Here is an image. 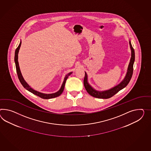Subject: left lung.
<instances>
[{"instance_id":"8db88e82","label":"left lung","mask_w":151,"mask_h":151,"mask_svg":"<svg viewBox=\"0 0 151 151\" xmlns=\"http://www.w3.org/2000/svg\"><path fill=\"white\" fill-rule=\"evenodd\" d=\"M129 44L132 51V56L130 58V61L128 66L127 72L124 79L121 81L118 85L115 86L114 87L107 90L99 91L93 89V87L90 85L88 81V76L85 72V77L84 79V85L86 90L89 94L92 96L99 98V99H109L110 97L114 96L116 93L119 92L122 89H123L127 86L131 80V78L133 73V66L135 61V51L134 48L132 47L131 42L129 41Z\"/></svg>"}]
</instances>
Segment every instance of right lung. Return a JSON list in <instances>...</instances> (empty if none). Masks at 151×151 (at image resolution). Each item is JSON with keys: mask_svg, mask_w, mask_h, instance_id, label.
<instances>
[{"mask_svg": "<svg viewBox=\"0 0 151 151\" xmlns=\"http://www.w3.org/2000/svg\"><path fill=\"white\" fill-rule=\"evenodd\" d=\"M21 45V41L19 43V45L18 46V47L16 49L14 60H15V62L16 72H17V76H18V78L19 79V81L21 82V84L22 85V86L25 89L27 90L28 91H29V92L33 93V94H35V95L40 97H41L42 99H52V98H55V97L59 96L62 93L63 90H64L66 80L67 79V78L70 76V75L72 73V72H70L69 73L66 74L61 88L56 93H50V94H47V93H40V92H38V91L35 90L34 89H32L31 86L28 85L27 83L26 82V81H24V79H23V77L22 76V74L21 73V70H20V69H19V62H18V54H19V51Z\"/></svg>", "mask_w": 151, "mask_h": 151, "instance_id": "1", "label": "right lung"}]
</instances>
